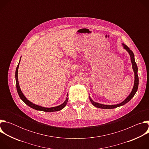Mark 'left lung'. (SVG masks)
Here are the masks:
<instances>
[{
	"instance_id": "8db88e82",
	"label": "left lung",
	"mask_w": 149,
	"mask_h": 149,
	"mask_svg": "<svg viewBox=\"0 0 149 149\" xmlns=\"http://www.w3.org/2000/svg\"><path fill=\"white\" fill-rule=\"evenodd\" d=\"M123 45H124V49H125L127 51V52H128L130 54V58H131V61H132V63L133 69L134 72L135 79H134V87H133V88L132 90V91L130 93V94L128 97H127V98L124 101H123L122 102H121L118 104H116V105H104V104H99V103L95 102L94 101H93L91 100V98L90 97V100L91 102L93 104L94 106H95V107H98V108H100V109H115V108H117L118 107H120V106L123 105L125 104H126L127 102H128L134 96L136 93L137 91L138 86H139V77H138V75H137L138 68H137V65L136 64V63L135 62L134 55V54H133V51L132 50H130V49L128 47H127L126 45H124V44H123Z\"/></svg>"
}]
</instances>
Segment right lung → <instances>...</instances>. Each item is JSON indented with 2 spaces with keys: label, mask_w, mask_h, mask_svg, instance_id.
I'll use <instances>...</instances> for the list:
<instances>
[{
  "label": "right lung",
  "mask_w": 149,
  "mask_h": 149,
  "mask_svg": "<svg viewBox=\"0 0 149 149\" xmlns=\"http://www.w3.org/2000/svg\"><path fill=\"white\" fill-rule=\"evenodd\" d=\"M20 62V61H19ZM19 62L18 63V65L17 66L16 70V72H15V78H16V89H17V93L20 98V99L22 100L26 104H27L28 106H29L30 107L36 110H40V111H45V112H54V111H59L61 110H62V109L64 108L65 107V105L67 104V102L68 101V98L67 97L66 98V100L65 101V102H63L62 104L57 106V107H51V108H45V107H41V106H39L37 105L36 104H33L32 102H31V101H29V100H28L26 97L24 96V95L23 94V93H22L20 90V87H19V82H18V79H17V73H18V68H19Z\"/></svg>",
  "instance_id": "right-lung-1"
}]
</instances>
